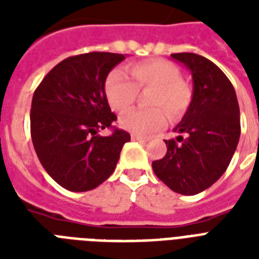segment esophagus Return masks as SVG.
Segmentation results:
<instances>
[{
    "label": "esophagus",
    "instance_id": "34e87169",
    "mask_svg": "<svg viewBox=\"0 0 259 259\" xmlns=\"http://www.w3.org/2000/svg\"><path fill=\"white\" fill-rule=\"evenodd\" d=\"M132 140H133V141H138V142H148V141H149V138L140 137V136H136V134H132Z\"/></svg>",
    "mask_w": 259,
    "mask_h": 259
}]
</instances>
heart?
<instances>
[{
    "label": "heart",
    "instance_id": "b5f03b06",
    "mask_svg": "<svg viewBox=\"0 0 259 259\" xmlns=\"http://www.w3.org/2000/svg\"><path fill=\"white\" fill-rule=\"evenodd\" d=\"M134 83L121 71H114L106 80L105 93L111 109L126 111L134 105L140 90L152 89L149 110H130L119 118V125L130 133L148 137L166 123V110L170 119H179L192 102V89L181 79L180 70L173 63L156 59L129 67Z\"/></svg>",
    "mask_w": 259,
    "mask_h": 259
}]
</instances>
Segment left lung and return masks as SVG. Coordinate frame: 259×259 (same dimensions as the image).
Returning a JSON list of instances; mask_svg holds the SVG:
<instances>
[{
	"label": "left lung",
	"mask_w": 259,
	"mask_h": 259,
	"mask_svg": "<svg viewBox=\"0 0 259 259\" xmlns=\"http://www.w3.org/2000/svg\"><path fill=\"white\" fill-rule=\"evenodd\" d=\"M192 75L191 106L165 140L166 154L152 162L156 176L172 191L196 195L209 188L226 172L241 136L237 94L229 78L200 55L172 54Z\"/></svg>",
	"instance_id": "1"
}]
</instances>
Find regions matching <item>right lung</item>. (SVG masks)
Instances as JSON below:
<instances>
[{"label": "right lung", "mask_w": 259, "mask_h": 259, "mask_svg": "<svg viewBox=\"0 0 259 259\" xmlns=\"http://www.w3.org/2000/svg\"><path fill=\"white\" fill-rule=\"evenodd\" d=\"M125 55L89 52L64 59L32 98L30 136L42 168L63 188L86 192L114 172L130 134L111 127L117 115L106 98V78Z\"/></svg>", "instance_id": "add662e5"}]
</instances>
